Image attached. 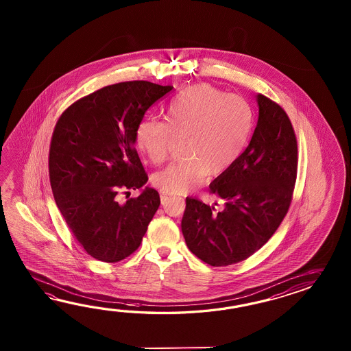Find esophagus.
<instances>
[{"label":"esophagus","instance_id":"esophagus-1","mask_svg":"<svg viewBox=\"0 0 351 351\" xmlns=\"http://www.w3.org/2000/svg\"><path fill=\"white\" fill-rule=\"evenodd\" d=\"M169 198H171V195L168 193H165V192H162L160 193V199H162V204H167L168 201H169Z\"/></svg>","mask_w":351,"mask_h":351}]
</instances>
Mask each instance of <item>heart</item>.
Instances as JSON below:
<instances>
[{
	"label": "heart",
	"mask_w": 351,
	"mask_h": 351,
	"mask_svg": "<svg viewBox=\"0 0 351 351\" xmlns=\"http://www.w3.org/2000/svg\"><path fill=\"white\" fill-rule=\"evenodd\" d=\"M252 128L254 114L243 97L198 84L173 99L165 121H142L136 145L152 163L162 165L174 136H186V158L154 176L165 193H183L201 183L207 172L219 176L233 167L246 149Z\"/></svg>",
	"instance_id": "heart-1"
}]
</instances>
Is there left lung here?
I'll list each match as a JSON object with an SVG mask.
<instances>
[{
    "instance_id": "obj_1",
    "label": "left lung",
    "mask_w": 351,
    "mask_h": 351,
    "mask_svg": "<svg viewBox=\"0 0 351 351\" xmlns=\"http://www.w3.org/2000/svg\"><path fill=\"white\" fill-rule=\"evenodd\" d=\"M258 121L243 154L210 184L224 207L186 197L182 232L192 254L210 266L243 261L258 251L284 221L298 174V141L280 105L257 95ZM218 206V203H215Z\"/></svg>"
}]
</instances>
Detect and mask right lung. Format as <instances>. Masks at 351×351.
<instances>
[{
	"instance_id": "obj_1",
	"label": "right lung",
	"mask_w": 351,
	"mask_h": 351,
	"mask_svg": "<svg viewBox=\"0 0 351 351\" xmlns=\"http://www.w3.org/2000/svg\"><path fill=\"white\" fill-rule=\"evenodd\" d=\"M172 89L143 80L109 85L70 105L55 125L49 153L53 198L75 239L95 260L110 263L133 254L159 208L153 188L125 203L118 194L147 183L135 149L136 129Z\"/></svg>"
}]
</instances>
